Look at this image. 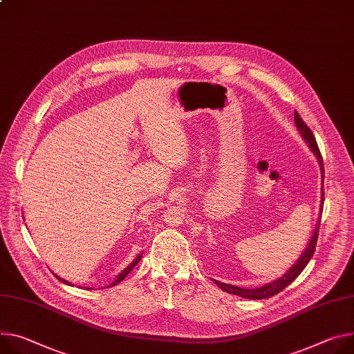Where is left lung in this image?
Returning a JSON list of instances; mask_svg holds the SVG:
<instances>
[{
    "mask_svg": "<svg viewBox=\"0 0 354 354\" xmlns=\"http://www.w3.org/2000/svg\"><path fill=\"white\" fill-rule=\"evenodd\" d=\"M295 124L297 128L299 130V133L302 134V137L305 138V141L308 142L309 148L313 151V153L316 155L319 164H320V171H322V179L325 178V169H324V159L322 155H320L319 147L316 144V140L310 131V128L305 124V121L301 118V115L298 114V111H295ZM320 203H324L325 201V192H324V182H322V198H320ZM320 214H322V206H320ZM319 226H320V220H317L316 227L313 230V234L310 237V241L308 244V247L305 248V251L302 252V255L298 259V261L295 263V266H292L289 268V271L286 274H283L279 279L270 282L264 286L255 288V289H245V288H240L236 285H230V283H224V282H218L216 279H213L216 282L217 286H220L223 291H226L227 294H233V295H239L241 298L245 299H266V298H271L274 295H277L278 292H281L283 288H286L289 283H291L302 271L304 268L308 266V263L310 261V259L313 257L315 248H316V241H317V234H319Z\"/></svg>",
    "mask_w": 354,
    "mask_h": 354,
    "instance_id": "left-lung-1",
    "label": "left lung"
}]
</instances>
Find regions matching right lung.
I'll use <instances>...</instances> for the list:
<instances>
[{
    "instance_id": "right-lung-1",
    "label": "right lung",
    "mask_w": 354,
    "mask_h": 354,
    "mask_svg": "<svg viewBox=\"0 0 354 354\" xmlns=\"http://www.w3.org/2000/svg\"><path fill=\"white\" fill-rule=\"evenodd\" d=\"M141 257H142V255H141V254H140V255H138V257H137V259H136V260H134V261H133V263H131V264H130V266H128V267H127V268H125V270H124V271H122V272H121V274H118V277H117V279H115V281H114V282H113V283H111V285H109V286H113V285H115V283H118V282H121V281H122V279H124V278H125V277H127V275H128V272H130V271H131V270H133V268H134V267H136V266H137V264H138V261H140V260H141ZM55 277H56V278H57V279H59V281H60V282H63V283H68V285H71V282H68V281H66V279H63V278H60V277H57V275H56V274H55ZM88 289H90V288H88Z\"/></svg>"
}]
</instances>
